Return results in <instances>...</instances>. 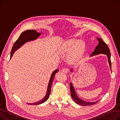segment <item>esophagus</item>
<instances>
[{"mask_svg":"<svg viewBox=\"0 0 120 120\" xmlns=\"http://www.w3.org/2000/svg\"><path fill=\"white\" fill-rule=\"evenodd\" d=\"M62 71L63 72H64V73H68V69L67 68H63Z\"/></svg>","mask_w":120,"mask_h":120,"instance_id":"34e87169","label":"esophagus"}]
</instances>
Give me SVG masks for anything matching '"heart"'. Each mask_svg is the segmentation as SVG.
Here are the masks:
<instances>
[{
    "mask_svg": "<svg viewBox=\"0 0 120 120\" xmlns=\"http://www.w3.org/2000/svg\"><path fill=\"white\" fill-rule=\"evenodd\" d=\"M85 49V43L76 39H71L68 41L63 48L61 53L63 54L70 55V59L72 61L78 59L83 53Z\"/></svg>",
    "mask_w": 120,
    "mask_h": 120,
    "instance_id": "heart-1",
    "label": "heart"
}]
</instances>
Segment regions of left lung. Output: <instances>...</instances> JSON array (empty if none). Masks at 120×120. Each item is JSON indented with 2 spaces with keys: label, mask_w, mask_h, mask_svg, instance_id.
<instances>
[{
  "label": "left lung",
  "mask_w": 120,
  "mask_h": 120,
  "mask_svg": "<svg viewBox=\"0 0 120 120\" xmlns=\"http://www.w3.org/2000/svg\"><path fill=\"white\" fill-rule=\"evenodd\" d=\"M97 39L99 41V43L98 45L95 48L94 52H92L91 55H94L96 54H98L99 53H103L107 55L108 58L109 65L110 66V68L111 70V62L110 60V52L108 46L106 45V44L102 40L101 38H97ZM70 90H71V96L72 97L73 100L74 101L76 104L81 105H91L95 104L97 103L98 101L94 102H85L84 101L80 99L77 95V94L75 91L74 87L71 83H70Z\"/></svg>",
  "instance_id": "1"
}]
</instances>
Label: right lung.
<instances>
[{
  "label": "right lung",
  "instance_id": "right-lung-1",
  "mask_svg": "<svg viewBox=\"0 0 120 120\" xmlns=\"http://www.w3.org/2000/svg\"><path fill=\"white\" fill-rule=\"evenodd\" d=\"M40 35V34L37 33V31L35 30H25L24 32L21 34L20 35L19 37L17 40L15 42L14 45L12 48L11 50V58L12 56V55L14 54L15 52L16 49H17L18 48H19L21 46H22L24 43H26V42H28L30 40H33L35 39H37L38 38V36H39ZM59 70H56L55 71H54L51 77H50L48 86V90H47V94L45 96V97H44L42 100L40 101L34 103H30V105H39L41 104L44 102H46V101L49 98L50 93V89H51V87H52V81L54 77L55 74V73L57 72ZM28 104V103H27Z\"/></svg>",
  "mask_w": 120,
  "mask_h": 120
}]
</instances>
